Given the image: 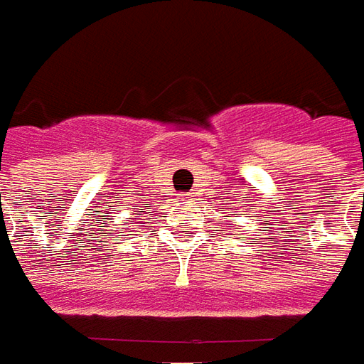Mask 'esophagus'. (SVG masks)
I'll return each mask as SVG.
<instances>
[{
	"label": "esophagus",
	"mask_w": 364,
	"mask_h": 364,
	"mask_svg": "<svg viewBox=\"0 0 364 364\" xmlns=\"http://www.w3.org/2000/svg\"><path fill=\"white\" fill-rule=\"evenodd\" d=\"M180 200H182V202H190V194H180Z\"/></svg>",
	"instance_id": "34e87169"
}]
</instances>
